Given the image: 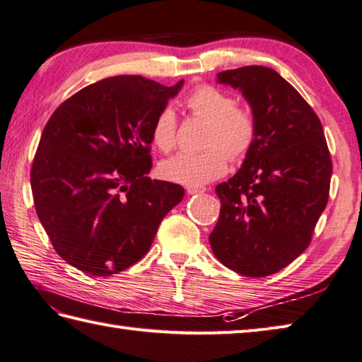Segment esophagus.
Segmentation results:
<instances>
[{"label": "esophagus", "instance_id": "34e87169", "mask_svg": "<svg viewBox=\"0 0 362 362\" xmlns=\"http://www.w3.org/2000/svg\"><path fill=\"white\" fill-rule=\"evenodd\" d=\"M205 189H207V188L201 187V185H188L187 187V193L188 194H199V193H204Z\"/></svg>", "mask_w": 362, "mask_h": 362}]
</instances>
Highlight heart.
Returning <instances> with one entry per match:
<instances>
[{"label": "heart", "mask_w": 362, "mask_h": 362, "mask_svg": "<svg viewBox=\"0 0 362 362\" xmlns=\"http://www.w3.org/2000/svg\"><path fill=\"white\" fill-rule=\"evenodd\" d=\"M233 97L214 86H201L191 92L187 106L191 112L210 120L205 136L209 148L201 152H180L161 161L160 174L182 185H202L228 171L229 157L240 158L250 151L256 138V120L247 110L235 106ZM177 116L171 106H163L151 127L152 144L161 152L175 146Z\"/></svg>", "instance_id": "heart-1"}]
</instances>
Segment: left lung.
Returning <instances> with one entry per match:
<instances>
[{
	"label": "left lung",
	"mask_w": 362,
	"mask_h": 362,
	"mask_svg": "<svg viewBox=\"0 0 362 362\" xmlns=\"http://www.w3.org/2000/svg\"><path fill=\"white\" fill-rule=\"evenodd\" d=\"M216 83L242 92L257 130L242 168L215 188L221 210L210 246L229 270L264 278L309 246L328 204L329 151L320 119L276 70H226Z\"/></svg>",
	"instance_id": "8db88e82"
}]
</instances>
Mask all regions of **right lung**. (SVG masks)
Returning a JSON list of instances; mask_svg holds the SVG:
<instances>
[{"label":"right lung","instance_id":"obj_1","mask_svg":"<svg viewBox=\"0 0 362 362\" xmlns=\"http://www.w3.org/2000/svg\"><path fill=\"white\" fill-rule=\"evenodd\" d=\"M168 88L119 75L83 88L45 125L31 168L34 205L59 256L92 276L136 264L185 189L152 180L151 127Z\"/></svg>","mask_w":362,"mask_h":362}]
</instances>
